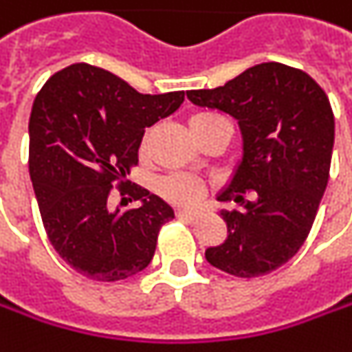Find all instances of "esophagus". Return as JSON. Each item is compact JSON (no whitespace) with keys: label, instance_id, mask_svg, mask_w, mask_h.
Returning <instances> with one entry per match:
<instances>
[{"label":"esophagus","instance_id":"1","mask_svg":"<svg viewBox=\"0 0 352 352\" xmlns=\"http://www.w3.org/2000/svg\"><path fill=\"white\" fill-rule=\"evenodd\" d=\"M176 216H178L180 220H186V221L198 220V214H196V212H188V210H178V212H176Z\"/></svg>","mask_w":352,"mask_h":352}]
</instances>
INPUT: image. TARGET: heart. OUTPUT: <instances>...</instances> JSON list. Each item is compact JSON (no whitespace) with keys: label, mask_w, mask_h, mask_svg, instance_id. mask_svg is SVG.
Instances as JSON below:
<instances>
[{"label":"heart","mask_w":352,"mask_h":352,"mask_svg":"<svg viewBox=\"0 0 352 352\" xmlns=\"http://www.w3.org/2000/svg\"><path fill=\"white\" fill-rule=\"evenodd\" d=\"M218 122H228V120L221 115H216V113H198V115H194L190 118V131H202V129H208V126L218 124ZM146 146H148V134H144V138L140 142V150L144 152ZM158 192L170 204H176V206H196L204 198L206 188H204L200 180H196L192 176L172 174V176H168V178H164L160 182Z\"/></svg>","instance_id":"heart-1"}]
</instances>
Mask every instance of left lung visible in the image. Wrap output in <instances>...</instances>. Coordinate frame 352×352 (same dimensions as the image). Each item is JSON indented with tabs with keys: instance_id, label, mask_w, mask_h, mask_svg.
<instances>
[{
	"instance_id": "1",
	"label": "left lung",
	"mask_w": 352,
	"mask_h": 352,
	"mask_svg": "<svg viewBox=\"0 0 352 352\" xmlns=\"http://www.w3.org/2000/svg\"><path fill=\"white\" fill-rule=\"evenodd\" d=\"M188 98L234 116L243 136V160L220 196L239 208L221 212L228 239L206 250L208 263L243 279L275 272L307 239L329 182L335 116L325 91L272 61Z\"/></svg>"
}]
</instances>
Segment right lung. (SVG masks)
Here are the masks:
<instances>
[{"instance_id":"right-lung-1","label":"right lung","mask_w":352,"mask_h":352,"mask_svg":"<svg viewBox=\"0 0 352 352\" xmlns=\"http://www.w3.org/2000/svg\"><path fill=\"white\" fill-rule=\"evenodd\" d=\"M184 91L142 95L126 80L75 63L37 93L29 118V174L47 237L75 272L95 281H120L142 272L156 252L172 208L126 174L138 164L144 131L172 115ZM123 200L110 210L112 188Z\"/></svg>"}]
</instances>
